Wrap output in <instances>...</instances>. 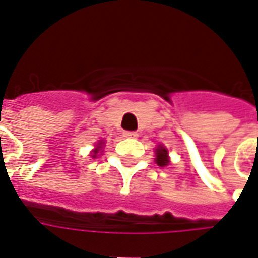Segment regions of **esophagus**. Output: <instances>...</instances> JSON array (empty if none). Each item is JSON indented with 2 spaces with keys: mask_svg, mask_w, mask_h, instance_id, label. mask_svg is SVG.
Wrapping results in <instances>:
<instances>
[{
  "mask_svg": "<svg viewBox=\"0 0 258 258\" xmlns=\"http://www.w3.org/2000/svg\"><path fill=\"white\" fill-rule=\"evenodd\" d=\"M123 137H127V139H136L137 133L136 132H123Z\"/></svg>",
  "mask_w": 258,
  "mask_h": 258,
  "instance_id": "obj_1",
  "label": "esophagus"
}]
</instances>
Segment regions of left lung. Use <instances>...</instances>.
<instances>
[{
	"label": "left lung",
	"mask_w": 258,
	"mask_h": 258,
	"mask_svg": "<svg viewBox=\"0 0 258 258\" xmlns=\"http://www.w3.org/2000/svg\"><path fill=\"white\" fill-rule=\"evenodd\" d=\"M169 151L166 150V148L163 147V146H158L157 148H155V162L159 165V166H166V165H169Z\"/></svg>",
	"instance_id": "1"
}]
</instances>
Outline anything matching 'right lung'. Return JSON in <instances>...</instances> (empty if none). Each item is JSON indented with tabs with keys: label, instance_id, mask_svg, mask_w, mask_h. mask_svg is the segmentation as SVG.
I'll use <instances>...</instances> for the list:
<instances>
[{
	"label": "right lung",
	"instance_id": "obj_1",
	"mask_svg": "<svg viewBox=\"0 0 258 258\" xmlns=\"http://www.w3.org/2000/svg\"><path fill=\"white\" fill-rule=\"evenodd\" d=\"M103 146H104V142H103V140H100V142H99V143H97V144H96L95 150H93V151L90 152V154H92L90 157H92V158H96V157H97V154H99V152L101 151V148H103Z\"/></svg>",
	"mask_w": 258,
	"mask_h": 258
}]
</instances>
